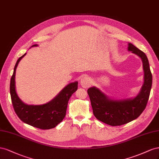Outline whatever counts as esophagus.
Listing matches in <instances>:
<instances>
[{"instance_id": "obj_1", "label": "esophagus", "mask_w": 159, "mask_h": 159, "mask_svg": "<svg viewBox=\"0 0 159 159\" xmlns=\"http://www.w3.org/2000/svg\"><path fill=\"white\" fill-rule=\"evenodd\" d=\"M90 82H91V80H90V78H89L88 76H83V78L80 79V84L83 88L86 89L89 87Z\"/></svg>"}]
</instances>
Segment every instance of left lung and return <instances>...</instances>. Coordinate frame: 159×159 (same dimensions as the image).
<instances>
[{
  "label": "left lung",
  "mask_w": 159,
  "mask_h": 159,
  "mask_svg": "<svg viewBox=\"0 0 159 159\" xmlns=\"http://www.w3.org/2000/svg\"><path fill=\"white\" fill-rule=\"evenodd\" d=\"M128 51L139 57L143 62L144 83L137 96L118 100L108 97L95 87L87 90L94 116L111 126L125 125L138 118L146 108L151 90L152 76L146 54L132 43L128 44Z\"/></svg>",
  "instance_id": "left-lung-1"
}]
</instances>
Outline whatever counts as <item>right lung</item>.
<instances>
[{"mask_svg": "<svg viewBox=\"0 0 159 159\" xmlns=\"http://www.w3.org/2000/svg\"><path fill=\"white\" fill-rule=\"evenodd\" d=\"M34 44L31 47H37ZM23 54L16 62L14 72L11 79L10 93L13 108L19 119L34 127L40 129H51L60 123L66 115L69 98L78 89V82L75 81L67 84L51 101L40 105H27L18 96L15 87L16 69Z\"/></svg>", "mask_w": 159, "mask_h": 159, "instance_id": "obj_1", "label": "right lung"}]
</instances>
